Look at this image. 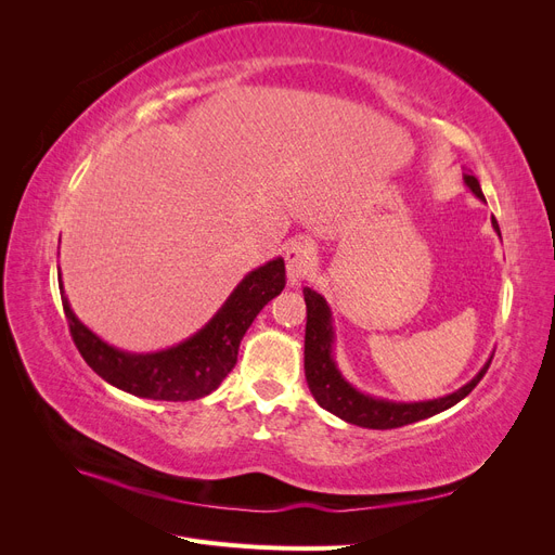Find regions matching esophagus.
Returning <instances> with one entry per match:
<instances>
[{
  "label": "esophagus",
  "instance_id": "34e87169",
  "mask_svg": "<svg viewBox=\"0 0 555 555\" xmlns=\"http://www.w3.org/2000/svg\"><path fill=\"white\" fill-rule=\"evenodd\" d=\"M284 261H287V280L292 287L300 284L310 273L314 261V247L308 241H294L287 249H284Z\"/></svg>",
  "mask_w": 555,
  "mask_h": 555
}]
</instances>
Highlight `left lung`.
I'll return each mask as SVG.
<instances>
[{
  "label": "left lung",
  "instance_id": "obj_1",
  "mask_svg": "<svg viewBox=\"0 0 555 555\" xmlns=\"http://www.w3.org/2000/svg\"><path fill=\"white\" fill-rule=\"evenodd\" d=\"M463 180L467 190L473 192L477 198H483V192L479 188V180L473 173H463ZM493 229L500 236V227L493 217ZM306 308H308V324H306V379L310 386V393L314 400L328 410L331 414L340 416L343 422L354 424L361 428H400L414 422H422L433 414H440L449 408L461 402L469 391L475 389L479 379L486 375L491 365V359L483 363L481 371L463 384L459 391L447 393L442 398L433 400H416V402H402V400H389V398H377L371 393L359 391L354 384H349L345 375L340 373L338 363L333 357V343H335V331H333V314L322 294L306 287Z\"/></svg>",
  "mask_w": 555,
  "mask_h": 555
}]
</instances>
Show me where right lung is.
Listing matches in <instances>:
<instances>
[{"label": "right lung", "mask_w": 555, "mask_h": 555, "mask_svg": "<svg viewBox=\"0 0 555 555\" xmlns=\"http://www.w3.org/2000/svg\"><path fill=\"white\" fill-rule=\"evenodd\" d=\"M284 259L278 257L249 271L229 294L224 306L210 322L188 340L169 349L133 354L104 343L80 322L64 296L62 273L57 275L62 308L69 322L72 338L80 357L92 371L131 396L150 400H196L212 393L238 361V347L245 331L255 322L268 300L284 289Z\"/></svg>", "instance_id": "add662e5"}]
</instances>
